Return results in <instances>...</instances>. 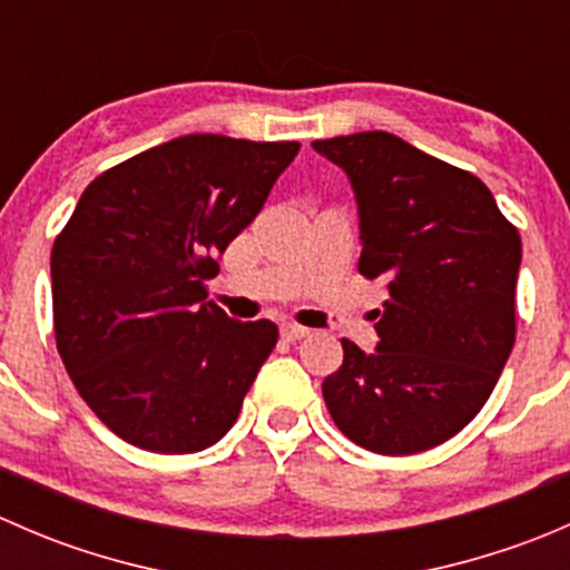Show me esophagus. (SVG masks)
<instances>
[{
    "instance_id": "1",
    "label": "esophagus",
    "mask_w": 570,
    "mask_h": 570,
    "mask_svg": "<svg viewBox=\"0 0 570 570\" xmlns=\"http://www.w3.org/2000/svg\"><path fill=\"white\" fill-rule=\"evenodd\" d=\"M308 327H303V325H295V322H284V325H281V336L286 338V342H297V338H303V336H308Z\"/></svg>"
}]
</instances>
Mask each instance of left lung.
I'll use <instances>...</instances> for the list:
<instances>
[{
    "label": "left lung",
    "mask_w": 570,
    "mask_h": 570,
    "mask_svg": "<svg viewBox=\"0 0 570 570\" xmlns=\"http://www.w3.org/2000/svg\"><path fill=\"white\" fill-rule=\"evenodd\" d=\"M312 146L350 176L358 273L389 289L377 350L342 338L325 405L353 444L377 455L433 450L482 411L515 344L519 228L474 174L389 131Z\"/></svg>",
    "instance_id": "left-lung-1"
}]
</instances>
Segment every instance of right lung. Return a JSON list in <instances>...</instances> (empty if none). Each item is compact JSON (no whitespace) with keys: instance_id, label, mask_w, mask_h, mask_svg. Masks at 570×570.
<instances>
[{"instance_id":"1","label":"right lung","mask_w":570,"mask_h":570,"mask_svg":"<svg viewBox=\"0 0 570 570\" xmlns=\"http://www.w3.org/2000/svg\"><path fill=\"white\" fill-rule=\"evenodd\" d=\"M301 142L187 135L85 187L51 248L57 353L118 439L189 455L237 422L278 342L206 303L217 256L262 212Z\"/></svg>"}]
</instances>
